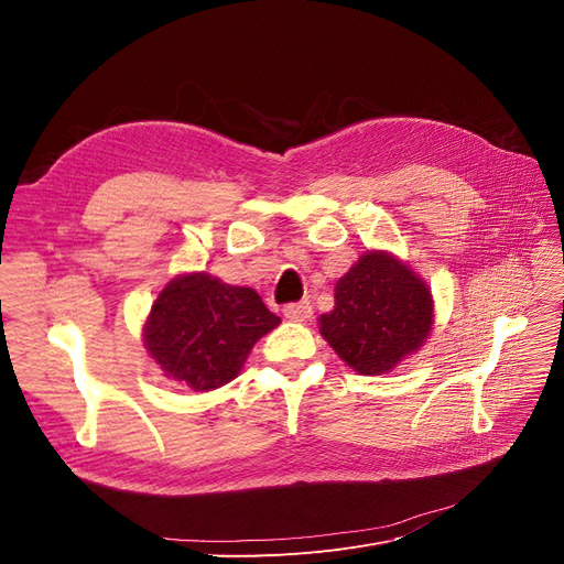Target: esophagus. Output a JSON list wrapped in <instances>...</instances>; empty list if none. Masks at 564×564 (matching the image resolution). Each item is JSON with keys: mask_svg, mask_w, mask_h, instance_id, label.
I'll use <instances>...</instances> for the list:
<instances>
[{"mask_svg": "<svg viewBox=\"0 0 564 564\" xmlns=\"http://www.w3.org/2000/svg\"><path fill=\"white\" fill-rule=\"evenodd\" d=\"M313 315V305L308 301H299V303H286L284 305V317L292 322H305Z\"/></svg>", "mask_w": 564, "mask_h": 564, "instance_id": "obj_1", "label": "esophagus"}]
</instances>
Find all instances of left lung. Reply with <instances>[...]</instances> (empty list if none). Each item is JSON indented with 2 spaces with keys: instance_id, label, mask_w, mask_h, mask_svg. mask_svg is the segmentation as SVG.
<instances>
[{
  "instance_id": "left-lung-1",
  "label": "left lung",
  "mask_w": 564,
  "mask_h": 564,
  "mask_svg": "<svg viewBox=\"0 0 564 564\" xmlns=\"http://www.w3.org/2000/svg\"><path fill=\"white\" fill-rule=\"evenodd\" d=\"M319 334L350 369L381 377L414 355L433 329L431 289L388 251H365L334 289Z\"/></svg>"
}]
</instances>
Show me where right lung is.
I'll return each mask as SVG.
<instances>
[{
    "instance_id": "obj_1",
    "label": "right lung",
    "mask_w": 564,
    "mask_h": 564,
    "mask_svg": "<svg viewBox=\"0 0 564 564\" xmlns=\"http://www.w3.org/2000/svg\"><path fill=\"white\" fill-rule=\"evenodd\" d=\"M278 324L280 317L251 286L187 272L169 282L152 303L143 340L164 377L207 392L230 383L256 340Z\"/></svg>"
}]
</instances>
